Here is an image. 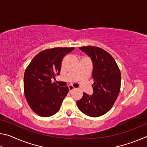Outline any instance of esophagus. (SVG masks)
<instances>
[{
	"label": "esophagus",
	"mask_w": 147,
	"mask_h": 147,
	"mask_svg": "<svg viewBox=\"0 0 147 147\" xmlns=\"http://www.w3.org/2000/svg\"><path fill=\"white\" fill-rule=\"evenodd\" d=\"M74 89V88L73 86H69V92H71L72 91H73Z\"/></svg>",
	"instance_id": "esophagus-1"
}]
</instances>
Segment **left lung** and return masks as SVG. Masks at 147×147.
<instances>
[{
	"instance_id": "1",
	"label": "left lung",
	"mask_w": 147,
	"mask_h": 147,
	"mask_svg": "<svg viewBox=\"0 0 147 147\" xmlns=\"http://www.w3.org/2000/svg\"><path fill=\"white\" fill-rule=\"evenodd\" d=\"M79 49L90 57L93 62L94 83L93 94L84 93L82 98L76 104L83 113L97 117L108 112L117 98L121 89L120 69L113 57L104 49L93 46Z\"/></svg>"
}]
</instances>
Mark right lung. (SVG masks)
Listing matches in <instances>:
<instances>
[{
    "label": "right lung",
    "mask_w": 147,
    "mask_h": 147,
    "mask_svg": "<svg viewBox=\"0 0 147 147\" xmlns=\"http://www.w3.org/2000/svg\"><path fill=\"white\" fill-rule=\"evenodd\" d=\"M74 47H57L40 52L26 69L24 75V95L35 113L43 117L56 113L69 92V88L60 87L51 79L60 74L63 57Z\"/></svg>",
    "instance_id": "obj_1"
}]
</instances>
